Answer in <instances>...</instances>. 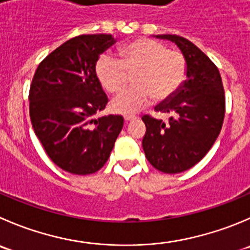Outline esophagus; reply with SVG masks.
Here are the masks:
<instances>
[{"label":"esophagus","instance_id":"obj_1","mask_svg":"<svg viewBox=\"0 0 250 250\" xmlns=\"http://www.w3.org/2000/svg\"><path fill=\"white\" fill-rule=\"evenodd\" d=\"M137 120V116H125V122H132V121Z\"/></svg>","mask_w":250,"mask_h":250}]
</instances>
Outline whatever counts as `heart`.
Returning <instances> with one entry per match:
<instances>
[{
	"mask_svg": "<svg viewBox=\"0 0 250 250\" xmlns=\"http://www.w3.org/2000/svg\"><path fill=\"white\" fill-rule=\"evenodd\" d=\"M118 60L103 55L95 64L99 83L110 94H117L132 76L134 86L111 103L115 112L135 113L152 100L164 101L176 94L187 77V60L176 48L147 38H138L118 50Z\"/></svg>",
	"mask_w": 250,
	"mask_h": 250,
	"instance_id": "obj_1",
	"label": "heart"
}]
</instances>
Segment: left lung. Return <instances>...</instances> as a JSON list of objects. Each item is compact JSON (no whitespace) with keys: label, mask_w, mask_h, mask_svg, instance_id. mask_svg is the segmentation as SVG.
<instances>
[{"label":"left lung","mask_w":250,"mask_h":250,"mask_svg":"<svg viewBox=\"0 0 250 250\" xmlns=\"http://www.w3.org/2000/svg\"><path fill=\"white\" fill-rule=\"evenodd\" d=\"M155 38L174 42L187 60V77L174 95L155 107L171 113L168 123L144 116L143 149L147 161L165 173H179L197 165L220 134L225 117L221 76L209 57L178 35Z\"/></svg>","instance_id":"left-lung-1"}]
</instances>
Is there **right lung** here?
Here are the masks:
<instances>
[{"mask_svg":"<svg viewBox=\"0 0 250 250\" xmlns=\"http://www.w3.org/2000/svg\"><path fill=\"white\" fill-rule=\"evenodd\" d=\"M115 42L108 34L76 36L52 51L34 74L29 93L34 132L48 157L69 173L99 171L122 130V116L95 118L108 101L95 64Z\"/></svg>","mask_w":250,"mask_h":250,"instance_id":"right-lung-1","label":"right lung"}]
</instances>
